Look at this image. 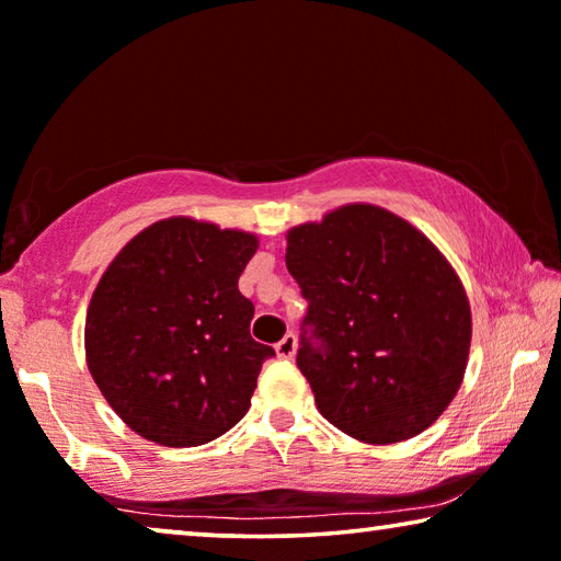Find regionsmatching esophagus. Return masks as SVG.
<instances>
[{"mask_svg":"<svg viewBox=\"0 0 561 561\" xmlns=\"http://www.w3.org/2000/svg\"><path fill=\"white\" fill-rule=\"evenodd\" d=\"M275 353H278V357H283V360H290V357L296 355V335L293 333L283 335L280 341L275 343Z\"/></svg>","mask_w":561,"mask_h":561,"instance_id":"34e87169","label":"esophagus"}]
</instances>
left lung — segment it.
Listing matches in <instances>:
<instances>
[{
	"instance_id": "8db88e82",
	"label": "left lung",
	"mask_w": 561,
	"mask_h": 561,
	"mask_svg": "<svg viewBox=\"0 0 561 561\" xmlns=\"http://www.w3.org/2000/svg\"><path fill=\"white\" fill-rule=\"evenodd\" d=\"M308 300L298 370L330 425L370 445L420 435L460 390L472 318L443 253L390 210L355 204L288 231Z\"/></svg>"
}]
</instances>
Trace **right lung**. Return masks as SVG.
I'll return each instance as SVG.
<instances>
[{"label":"right lung","mask_w":561,"mask_h":561,"mask_svg":"<svg viewBox=\"0 0 561 561\" xmlns=\"http://www.w3.org/2000/svg\"><path fill=\"white\" fill-rule=\"evenodd\" d=\"M259 241L191 218L159 220L131 238L91 296L87 363L134 433L198 447L248 408L275 355L251 337L253 302L238 290Z\"/></svg>","instance_id":"add662e5"}]
</instances>
